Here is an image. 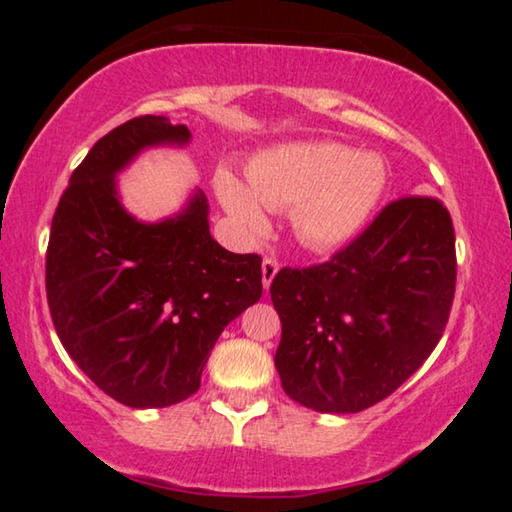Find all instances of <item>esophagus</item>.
<instances>
[{
	"mask_svg": "<svg viewBox=\"0 0 512 512\" xmlns=\"http://www.w3.org/2000/svg\"><path fill=\"white\" fill-rule=\"evenodd\" d=\"M277 268H280V266H277L275 259H268V257H266L264 262H262V282H264V289L271 287L273 277L277 275Z\"/></svg>",
	"mask_w": 512,
	"mask_h": 512,
	"instance_id": "obj_1",
	"label": "esophagus"
}]
</instances>
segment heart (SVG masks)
Instances as JSON below:
<instances>
[{"label":"heart","mask_w":512,"mask_h":512,"mask_svg":"<svg viewBox=\"0 0 512 512\" xmlns=\"http://www.w3.org/2000/svg\"><path fill=\"white\" fill-rule=\"evenodd\" d=\"M386 164L336 142L268 149L248 164V185L230 169L214 178L216 196L241 232L264 230L266 210H289L291 228L309 248H336L357 237L386 189Z\"/></svg>","instance_id":"heart-1"}]
</instances>
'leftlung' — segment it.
<instances>
[{
    "label": "left lung",
    "instance_id": "left-lung-1",
    "mask_svg": "<svg viewBox=\"0 0 512 512\" xmlns=\"http://www.w3.org/2000/svg\"><path fill=\"white\" fill-rule=\"evenodd\" d=\"M454 244L447 207L409 196L329 262L282 268L271 300L282 320L275 368L284 393L318 413H359L400 388L443 336Z\"/></svg>",
    "mask_w": 512,
    "mask_h": 512
}]
</instances>
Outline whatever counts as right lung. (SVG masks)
<instances>
[{"mask_svg":"<svg viewBox=\"0 0 512 512\" xmlns=\"http://www.w3.org/2000/svg\"><path fill=\"white\" fill-rule=\"evenodd\" d=\"M189 142V128L162 115L117 126L76 167L51 221L47 300L58 339L103 393L133 409L194 395L223 329L262 298V259L216 244L201 189L160 221L121 203V171L144 151Z\"/></svg>","mask_w":512,"mask_h":512,"instance_id":"1","label":"right lung"}]
</instances>
